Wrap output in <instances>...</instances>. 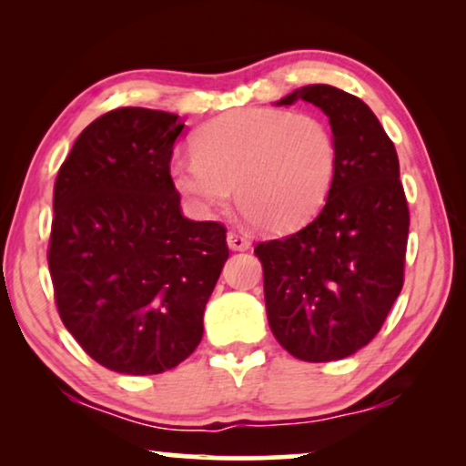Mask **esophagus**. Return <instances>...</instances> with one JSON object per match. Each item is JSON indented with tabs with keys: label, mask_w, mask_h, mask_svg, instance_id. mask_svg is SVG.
I'll list each match as a JSON object with an SVG mask.
<instances>
[{
	"label": "esophagus",
	"mask_w": 466,
	"mask_h": 466,
	"mask_svg": "<svg viewBox=\"0 0 466 466\" xmlns=\"http://www.w3.org/2000/svg\"><path fill=\"white\" fill-rule=\"evenodd\" d=\"M227 246L231 248V250H248V248H250V241H248V238H244V235L228 231L227 233Z\"/></svg>",
	"instance_id": "34e87169"
}]
</instances>
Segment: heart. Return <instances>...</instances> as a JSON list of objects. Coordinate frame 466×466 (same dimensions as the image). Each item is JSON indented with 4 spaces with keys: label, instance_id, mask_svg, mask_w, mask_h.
Returning <instances> with one entry per match:
<instances>
[{
    "label": "heart",
    "instance_id": "obj_1",
    "mask_svg": "<svg viewBox=\"0 0 466 466\" xmlns=\"http://www.w3.org/2000/svg\"><path fill=\"white\" fill-rule=\"evenodd\" d=\"M195 155L169 161V182L190 212L209 218L231 199L269 233L301 227L329 199L339 144L327 120L267 107L220 114L195 133Z\"/></svg>",
    "mask_w": 466,
    "mask_h": 466
}]
</instances>
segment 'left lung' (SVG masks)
<instances>
[{"instance_id": "8db88e82", "label": "left lung", "mask_w": 466, "mask_h": 466, "mask_svg": "<svg viewBox=\"0 0 466 466\" xmlns=\"http://www.w3.org/2000/svg\"><path fill=\"white\" fill-rule=\"evenodd\" d=\"M303 99L329 116L339 167L320 214L301 231L254 248L263 265L267 320L286 352L308 362L352 356L378 335L403 289L410 209L399 157L365 101L330 85Z\"/></svg>"}]
</instances>
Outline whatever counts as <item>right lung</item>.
<instances>
[{"label":"right lung","mask_w":466,"mask_h":466,"mask_svg":"<svg viewBox=\"0 0 466 466\" xmlns=\"http://www.w3.org/2000/svg\"><path fill=\"white\" fill-rule=\"evenodd\" d=\"M177 114L118 107L76 139L55 182L48 267L59 316L106 369L187 360L228 258L218 222L188 220L169 182Z\"/></svg>","instance_id":"add662e5"}]
</instances>
